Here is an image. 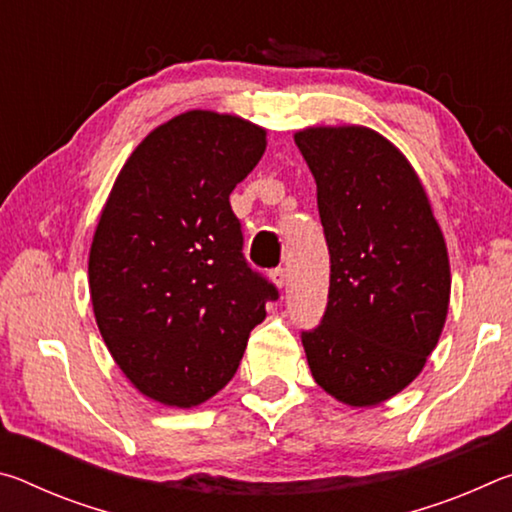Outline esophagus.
<instances>
[{
  "instance_id": "obj_1",
  "label": "esophagus",
  "mask_w": 512,
  "mask_h": 512,
  "mask_svg": "<svg viewBox=\"0 0 512 512\" xmlns=\"http://www.w3.org/2000/svg\"><path fill=\"white\" fill-rule=\"evenodd\" d=\"M271 280L277 289H284L289 284V273L287 268H275V271H271Z\"/></svg>"
}]
</instances>
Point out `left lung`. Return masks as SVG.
Listing matches in <instances>:
<instances>
[{
  "mask_svg": "<svg viewBox=\"0 0 512 512\" xmlns=\"http://www.w3.org/2000/svg\"><path fill=\"white\" fill-rule=\"evenodd\" d=\"M316 180L329 248L327 309L302 332L316 384L377 406L420 375L443 334L452 273L443 230L406 155L368 126L293 135Z\"/></svg>",
  "mask_w": 512,
  "mask_h": 512,
  "instance_id": "left-lung-1",
  "label": "left lung"
}]
</instances>
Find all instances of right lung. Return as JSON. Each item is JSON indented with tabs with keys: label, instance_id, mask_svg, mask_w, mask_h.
<instances>
[{
	"label": "right lung",
	"instance_id": "1",
	"mask_svg": "<svg viewBox=\"0 0 512 512\" xmlns=\"http://www.w3.org/2000/svg\"><path fill=\"white\" fill-rule=\"evenodd\" d=\"M266 151V128L187 110L135 146L94 230V318L126 379L192 409L235 377L277 291L241 255L230 194Z\"/></svg>",
	"mask_w": 512,
	"mask_h": 512
}]
</instances>
